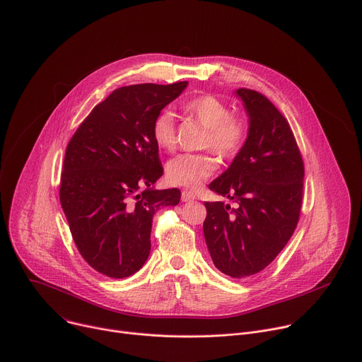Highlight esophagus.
<instances>
[{"label": "esophagus", "mask_w": 362, "mask_h": 362, "mask_svg": "<svg viewBox=\"0 0 362 362\" xmlns=\"http://www.w3.org/2000/svg\"><path fill=\"white\" fill-rule=\"evenodd\" d=\"M196 199V194L190 190H183L182 192V200L183 202H193Z\"/></svg>", "instance_id": "34e87169"}]
</instances>
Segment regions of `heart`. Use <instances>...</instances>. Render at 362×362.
Listing matches in <instances>:
<instances>
[{"mask_svg":"<svg viewBox=\"0 0 362 362\" xmlns=\"http://www.w3.org/2000/svg\"><path fill=\"white\" fill-rule=\"evenodd\" d=\"M183 112L208 129L202 146L211 148L218 156L230 159L242 150L249 133V124L242 116L230 115L229 106L212 94L193 97L183 103ZM151 136L163 150L176 146V130L173 115L160 112L151 124ZM218 169L216 160L208 153L180 154L166 166V179L170 185L197 189Z\"/></svg>","mask_w":362,"mask_h":362,"instance_id":"b5f03b06","label":"heart"}]
</instances>
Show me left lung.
Segmentation results:
<instances>
[{
  "mask_svg": "<svg viewBox=\"0 0 362 362\" xmlns=\"http://www.w3.org/2000/svg\"><path fill=\"white\" fill-rule=\"evenodd\" d=\"M249 116L242 150L209 189L236 203L204 202V240L228 276L264 271L291 239L300 215L303 160L288 120L264 94L238 88Z\"/></svg>",
  "mask_w": 362,
  "mask_h": 362,
  "instance_id": "1",
  "label": "left lung"
}]
</instances>
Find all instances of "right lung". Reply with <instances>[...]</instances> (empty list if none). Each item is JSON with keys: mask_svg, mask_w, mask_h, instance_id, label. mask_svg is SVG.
Here are the masks:
<instances>
[{"mask_svg": "<svg viewBox=\"0 0 362 362\" xmlns=\"http://www.w3.org/2000/svg\"><path fill=\"white\" fill-rule=\"evenodd\" d=\"M186 86L146 83L115 90L66 148L62 208L84 261L109 278H127L144 265L153 215L180 200L179 189L151 187L163 175L151 124Z\"/></svg>", "mask_w": 362, "mask_h": 362, "instance_id": "obj_1", "label": "right lung"}]
</instances>
